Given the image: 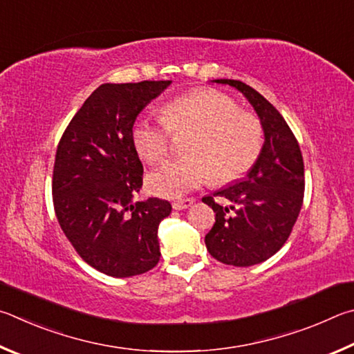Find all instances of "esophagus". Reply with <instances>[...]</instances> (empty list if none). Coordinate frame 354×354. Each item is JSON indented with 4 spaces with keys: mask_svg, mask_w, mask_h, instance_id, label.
Wrapping results in <instances>:
<instances>
[{
    "mask_svg": "<svg viewBox=\"0 0 354 354\" xmlns=\"http://www.w3.org/2000/svg\"><path fill=\"white\" fill-rule=\"evenodd\" d=\"M193 203H194L193 197H188V199H178V201L172 202V208L174 209H185V208H189Z\"/></svg>",
    "mask_w": 354,
    "mask_h": 354,
    "instance_id": "esophagus-1",
    "label": "esophagus"
}]
</instances>
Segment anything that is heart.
<instances>
[{
    "mask_svg": "<svg viewBox=\"0 0 354 354\" xmlns=\"http://www.w3.org/2000/svg\"><path fill=\"white\" fill-rule=\"evenodd\" d=\"M191 133L188 155L147 177L153 194L177 197L202 187L209 178L219 185L236 180L252 169L263 151L264 129L255 115L239 110L225 93L202 88L171 99L163 118L141 116L132 127L133 146L142 160L165 161L174 135Z\"/></svg>",
    "mask_w": 354,
    "mask_h": 354,
    "instance_id": "1",
    "label": "heart"
}]
</instances>
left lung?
I'll use <instances>...</instances> for the list:
<instances>
[{"label": "left lung", "mask_w": 354, "mask_h": 354, "mask_svg": "<svg viewBox=\"0 0 354 354\" xmlns=\"http://www.w3.org/2000/svg\"><path fill=\"white\" fill-rule=\"evenodd\" d=\"M238 88L257 110L264 129L261 155L244 180L214 194L235 203L222 207L203 197L216 213L207 233L209 255L218 261L247 268L263 263L281 249L299 218L305 196V166L295 135L268 99L241 80L216 79Z\"/></svg>", "instance_id": "1"}]
</instances>
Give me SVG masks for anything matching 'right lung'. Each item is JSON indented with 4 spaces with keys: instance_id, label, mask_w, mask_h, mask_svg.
Segmentation results:
<instances>
[{
    "instance_id": "add662e5",
    "label": "right lung",
    "mask_w": 354,
    "mask_h": 354,
    "mask_svg": "<svg viewBox=\"0 0 354 354\" xmlns=\"http://www.w3.org/2000/svg\"><path fill=\"white\" fill-rule=\"evenodd\" d=\"M169 84H102L73 116L57 145L55 216L77 255L105 275H141L160 261L158 224L172 207L158 197L132 202L142 187L132 127Z\"/></svg>"
}]
</instances>
